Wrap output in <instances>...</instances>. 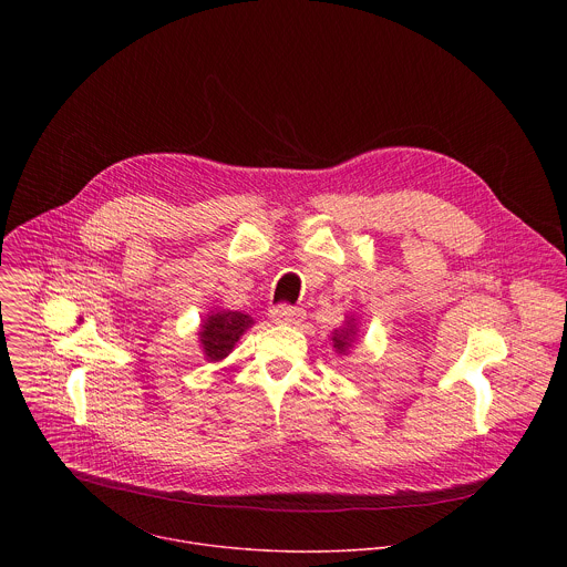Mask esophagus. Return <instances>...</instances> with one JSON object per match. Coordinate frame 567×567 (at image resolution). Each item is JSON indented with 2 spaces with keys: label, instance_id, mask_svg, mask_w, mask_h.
I'll return each mask as SVG.
<instances>
[{
  "label": "esophagus",
  "instance_id": "esophagus-1",
  "mask_svg": "<svg viewBox=\"0 0 567 567\" xmlns=\"http://www.w3.org/2000/svg\"><path fill=\"white\" fill-rule=\"evenodd\" d=\"M305 318L302 309L289 307V305H278L271 309V320L278 322V326H298V322Z\"/></svg>",
  "mask_w": 567,
  "mask_h": 567
}]
</instances>
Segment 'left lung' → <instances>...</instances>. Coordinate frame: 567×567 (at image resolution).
<instances>
[{
    "label": "left lung",
    "mask_w": 567,
    "mask_h": 567,
    "mask_svg": "<svg viewBox=\"0 0 567 567\" xmlns=\"http://www.w3.org/2000/svg\"><path fill=\"white\" fill-rule=\"evenodd\" d=\"M330 339H332L334 352H337L339 357H348V352L352 350V346H354L357 339H359V320H357V316L348 313L343 326H341L339 330H334Z\"/></svg>",
    "instance_id": "left-lung-1"
}]
</instances>
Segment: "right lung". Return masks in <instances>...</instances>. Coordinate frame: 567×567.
<instances>
[{"label":"right lung","mask_w":567,"mask_h":567,"mask_svg":"<svg viewBox=\"0 0 567 567\" xmlns=\"http://www.w3.org/2000/svg\"><path fill=\"white\" fill-rule=\"evenodd\" d=\"M254 326L256 320L249 313L230 311L221 307L208 309V313L202 318V326L197 332L204 359L210 363L224 361L233 352L235 343Z\"/></svg>","instance_id":"add662e5"}]
</instances>
